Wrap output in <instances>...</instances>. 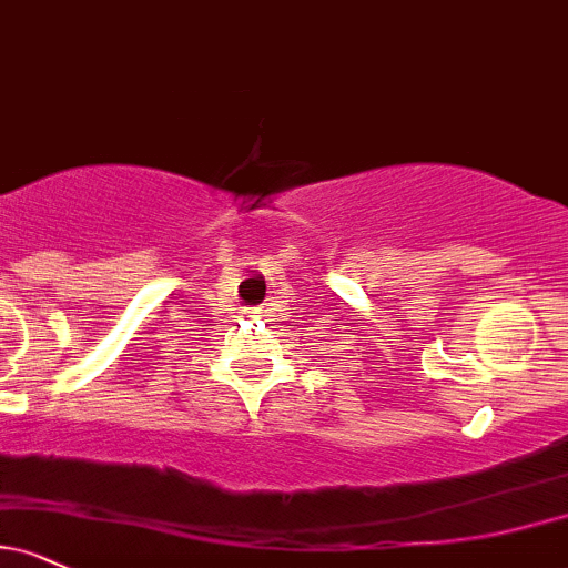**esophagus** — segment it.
I'll list each match as a JSON object with an SVG mask.
<instances>
[{
  "mask_svg": "<svg viewBox=\"0 0 568 568\" xmlns=\"http://www.w3.org/2000/svg\"><path fill=\"white\" fill-rule=\"evenodd\" d=\"M244 313H247V318H261V307H247V311H244Z\"/></svg>",
  "mask_w": 568,
  "mask_h": 568,
  "instance_id": "1",
  "label": "esophagus"
}]
</instances>
